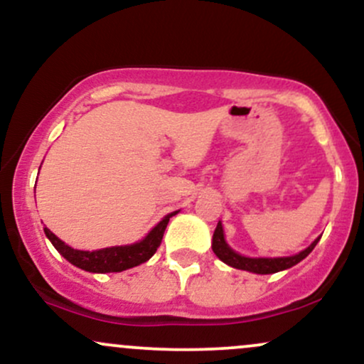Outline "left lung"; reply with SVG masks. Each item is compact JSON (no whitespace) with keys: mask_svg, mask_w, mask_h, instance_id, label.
Masks as SVG:
<instances>
[{"mask_svg":"<svg viewBox=\"0 0 364 364\" xmlns=\"http://www.w3.org/2000/svg\"><path fill=\"white\" fill-rule=\"evenodd\" d=\"M318 240L320 237L311 243L310 247H306L305 250H301L300 254L289 255V257H245V255H240L238 252H235L232 247L226 243L223 225H221L220 221L216 226L215 233H213V252H215L218 259L223 260L225 264H228V266H232L235 269L255 272V274H274V272L284 271V269H289L296 266L298 262H301V260L315 249V245H317Z\"/></svg>","mask_w":364,"mask_h":364,"instance_id":"1","label":"left lung"}]
</instances>
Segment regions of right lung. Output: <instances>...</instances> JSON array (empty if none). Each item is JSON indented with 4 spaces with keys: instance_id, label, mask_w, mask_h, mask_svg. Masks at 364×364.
Returning <instances> with one entry per match:
<instances>
[{
    "instance_id": "obj_1",
    "label": "right lung",
    "mask_w": 364,
    "mask_h": 364,
    "mask_svg": "<svg viewBox=\"0 0 364 364\" xmlns=\"http://www.w3.org/2000/svg\"><path fill=\"white\" fill-rule=\"evenodd\" d=\"M177 213L178 211L166 215L164 220H161L160 223L143 238V240L131 243V245L107 247V249L92 252L73 249V247L66 245L61 238L55 237L49 228H44V233L54 245V249L58 250L68 262H71L73 266L88 272H98V274H104V272H121L126 271V269L139 266V264L146 262V260L153 257V254H155L158 247H160L170 218L177 215Z\"/></svg>"
}]
</instances>
